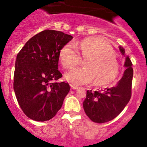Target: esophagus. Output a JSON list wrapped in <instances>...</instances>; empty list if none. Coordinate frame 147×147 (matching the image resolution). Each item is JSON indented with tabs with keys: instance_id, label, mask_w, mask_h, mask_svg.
<instances>
[{
	"instance_id": "esophagus-1",
	"label": "esophagus",
	"mask_w": 147,
	"mask_h": 147,
	"mask_svg": "<svg viewBox=\"0 0 147 147\" xmlns=\"http://www.w3.org/2000/svg\"><path fill=\"white\" fill-rule=\"evenodd\" d=\"M70 87H71V89H78L79 88L78 86L74 85V84H70Z\"/></svg>"
}]
</instances>
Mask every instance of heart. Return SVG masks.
<instances>
[{
  "label": "heart",
  "instance_id": "b5f03b06",
  "mask_svg": "<svg viewBox=\"0 0 147 147\" xmlns=\"http://www.w3.org/2000/svg\"><path fill=\"white\" fill-rule=\"evenodd\" d=\"M79 53L69 44L60 50L59 61L65 69H72L81 62L80 55L85 61L83 68H76L67 72L65 78L76 85L94 82L96 86H105L118 78L120 67L114 51L105 38L100 36L85 38L75 44ZM80 54L79 55L78 54Z\"/></svg>",
  "mask_w": 147,
  "mask_h": 147
}]
</instances>
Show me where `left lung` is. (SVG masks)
I'll return each mask as SVG.
<instances>
[{"mask_svg": "<svg viewBox=\"0 0 147 147\" xmlns=\"http://www.w3.org/2000/svg\"><path fill=\"white\" fill-rule=\"evenodd\" d=\"M120 53L125 58V70L123 78L115 86L103 90L86 92V97L83 102L85 113L94 123H103L117 117L130 100L133 69L129 56L124 48L119 46Z\"/></svg>", "mask_w": 147, "mask_h": 147, "instance_id": "1", "label": "left lung"}]
</instances>
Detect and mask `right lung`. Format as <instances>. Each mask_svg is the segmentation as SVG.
I'll return each instance as SVG.
<instances>
[{"label":"right lung","instance_id":"add662e5","mask_svg":"<svg viewBox=\"0 0 147 147\" xmlns=\"http://www.w3.org/2000/svg\"><path fill=\"white\" fill-rule=\"evenodd\" d=\"M71 35L46 29L34 36L17 55L13 88L20 106L28 118L44 122L61 109L70 87L58 82L59 52Z\"/></svg>","mask_w":147,"mask_h":147}]
</instances>
